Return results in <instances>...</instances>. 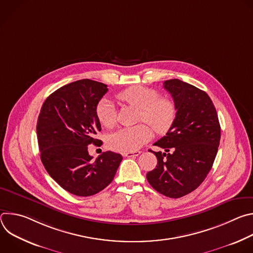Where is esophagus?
Segmentation results:
<instances>
[{"label":"esophagus","mask_w":253,"mask_h":253,"mask_svg":"<svg viewBox=\"0 0 253 253\" xmlns=\"http://www.w3.org/2000/svg\"><path fill=\"white\" fill-rule=\"evenodd\" d=\"M140 154V151H135V152H126V153H123V156L125 157H136Z\"/></svg>","instance_id":"obj_1"}]
</instances>
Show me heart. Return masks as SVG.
<instances>
[{"instance_id": "1", "label": "heart", "mask_w": 253, "mask_h": 253, "mask_svg": "<svg viewBox=\"0 0 253 253\" xmlns=\"http://www.w3.org/2000/svg\"><path fill=\"white\" fill-rule=\"evenodd\" d=\"M118 101L140 110L139 122L148 124L155 133L162 135L170 130L175 118L176 107L172 100L159 97L156 90L143 86H133L116 95ZM100 124L111 128L116 123V110L113 103L108 99L100 100L95 108ZM145 124L121 128L108 137L109 146L120 152H135L152 138V130Z\"/></svg>"}]
</instances>
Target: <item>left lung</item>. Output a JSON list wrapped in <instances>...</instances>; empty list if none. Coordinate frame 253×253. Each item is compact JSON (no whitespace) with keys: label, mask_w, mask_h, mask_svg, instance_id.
Returning <instances> with one entry per match:
<instances>
[{"label":"left lung","mask_w":253,"mask_h":253,"mask_svg":"<svg viewBox=\"0 0 253 253\" xmlns=\"http://www.w3.org/2000/svg\"><path fill=\"white\" fill-rule=\"evenodd\" d=\"M172 96L176 118L164 137L154 143L156 168L146 175L159 193L182 197L195 190L209 173L220 142V124L210 97L178 79L163 83Z\"/></svg>","instance_id":"obj_1"}]
</instances>
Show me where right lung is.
<instances>
[{"mask_svg":"<svg viewBox=\"0 0 253 253\" xmlns=\"http://www.w3.org/2000/svg\"><path fill=\"white\" fill-rule=\"evenodd\" d=\"M107 85L90 79L67 84L44 102L37 122L41 161L49 175L66 191L91 196L109 185L122 161L107 151L93 161L88 145L97 144L101 124L95 113Z\"/></svg>","mask_w":253,"mask_h":253,"instance_id":"obj_1","label":"right lung"}]
</instances>
